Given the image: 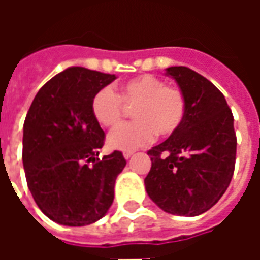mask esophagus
<instances>
[{
	"instance_id": "esophagus-1",
	"label": "esophagus",
	"mask_w": 260,
	"mask_h": 260,
	"mask_svg": "<svg viewBox=\"0 0 260 260\" xmlns=\"http://www.w3.org/2000/svg\"><path fill=\"white\" fill-rule=\"evenodd\" d=\"M134 154V152H124V157L125 158H129L131 156Z\"/></svg>"
}]
</instances>
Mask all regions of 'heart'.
<instances>
[{"instance_id": "1", "label": "heart", "mask_w": 260, "mask_h": 260, "mask_svg": "<svg viewBox=\"0 0 260 260\" xmlns=\"http://www.w3.org/2000/svg\"><path fill=\"white\" fill-rule=\"evenodd\" d=\"M134 108L135 121L118 125L108 135V146L134 150L153 142L156 134L170 136L180 128L186 114V97L180 87L167 86L160 78L143 75L125 82L121 94L113 86H104L91 99V113L103 126H114Z\"/></svg>"}]
</instances>
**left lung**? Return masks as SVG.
<instances>
[{
    "mask_svg": "<svg viewBox=\"0 0 260 260\" xmlns=\"http://www.w3.org/2000/svg\"><path fill=\"white\" fill-rule=\"evenodd\" d=\"M186 97L184 122L147 154L152 169L145 178L147 195L164 212L198 216L227 191L235 167L234 117L223 93L186 67H170Z\"/></svg>",
    "mask_w": 260,
    "mask_h": 260,
    "instance_id": "1",
    "label": "left lung"
}]
</instances>
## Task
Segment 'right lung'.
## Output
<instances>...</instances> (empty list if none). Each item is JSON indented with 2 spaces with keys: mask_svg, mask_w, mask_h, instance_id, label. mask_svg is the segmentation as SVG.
<instances>
[{
  "mask_svg": "<svg viewBox=\"0 0 260 260\" xmlns=\"http://www.w3.org/2000/svg\"><path fill=\"white\" fill-rule=\"evenodd\" d=\"M115 75L71 67L37 91L23 124L22 160L36 205L53 221L71 227L100 220L114 201L122 153L99 157L104 131L91 99Z\"/></svg>",
  "mask_w": 260,
  "mask_h": 260,
  "instance_id": "1",
  "label": "right lung"
}]
</instances>
